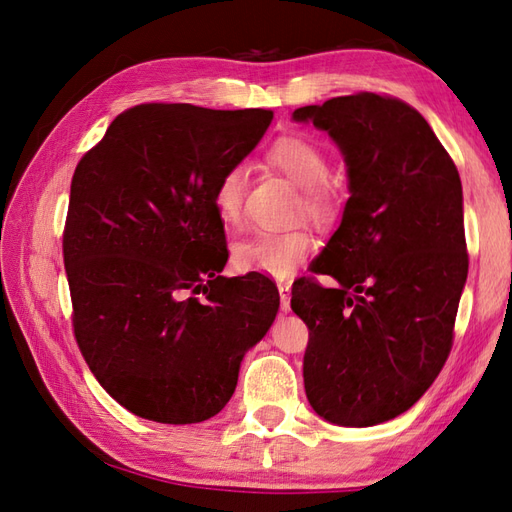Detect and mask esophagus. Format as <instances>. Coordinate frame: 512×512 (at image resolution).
I'll return each mask as SVG.
<instances>
[{
	"label": "esophagus",
	"instance_id": "34e87169",
	"mask_svg": "<svg viewBox=\"0 0 512 512\" xmlns=\"http://www.w3.org/2000/svg\"><path fill=\"white\" fill-rule=\"evenodd\" d=\"M279 301H281V310L288 312L290 310V284L288 281H279Z\"/></svg>",
	"mask_w": 512,
	"mask_h": 512
}]
</instances>
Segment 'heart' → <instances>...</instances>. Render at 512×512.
I'll return each instance as SVG.
<instances>
[{"mask_svg": "<svg viewBox=\"0 0 512 512\" xmlns=\"http://www.w3.org/2000/svg\"><path fill=\"white\" fill-rule=\"evenodd\" d=\"M266 160L301 189L299 209L310 220L328 224L339 211V193L330 182V160L323 147L301 134L279 136L266 149ZM248 173L244 165L226 167L215 184L213 204L226 226L244 222V195ZM314 248V237L306 228L264 231L235 246V266L248 273H264L284 279L297 270Z\"/></svg>", "mask_w": 512, "mask_h": 512, "instance_id": "heart-1", "label": "heart"}]
</instances>
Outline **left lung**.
Masks as SVG:
<instances>
[{"label":"left lung","mask_w":512,"mask_h":512,"mask_svg":"<svg viewBox=\"0 0 512 512\" xmlns=\"http://www.w3.org/2000/svg\"><path fill=\"white\" fill-rule=\"evenodd\" d=\"M341 147L350 200L341 226L292 284L308 325L303 385L341 427L405 413L440 374L469 273L462 182L422 114L389 94L356 92L299 107ZM317 274L337 279L334 289Z\"/></svg>","instance_id":"1"}]
</instances>
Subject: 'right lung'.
Listing matches in <instances>:
<instances>
[{
	"label": "right lung",
	"mask_w": 512,
	"mask_h": 512,
	"mask_svg": "<svg viewBox=\"0 0 512 512\" xmlns=\"http://www.w3.org/2000/svg\"><path fill=\"white\" fill-rule=\"evenodd\" d=\"M270 110L140 103L74 169L63 264L76 345L118 405L165 424L209 420L279 310L268 277L228 259L213 191Z\"/></svg>",
	"instance_id": "right-lung-1"
}]
</instances>
